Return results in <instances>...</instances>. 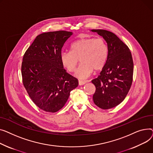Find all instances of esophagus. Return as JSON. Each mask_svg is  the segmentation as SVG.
<instances>
[{"mask_svg": "<svg viewBox=\"0 0 153 153\" xmlns=\"http://www.w3.org/2000/svg\"><path fill=\"white\" fill-rule=\"evenodd\" d=\"M86 83V81L78 79V84H79V85H85Z\"/></svg>", "mask_w": 153, "mask_h": 153, "instance_id": "obj_1", "label": "esophagus"}]
</instances>
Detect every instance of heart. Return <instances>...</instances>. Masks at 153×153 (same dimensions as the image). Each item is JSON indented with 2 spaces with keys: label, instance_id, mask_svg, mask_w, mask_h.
<instances>
[{
  "label": "heart",
  "instance_id": "obj_1",
  "mask_svg": "<svg viewBox=\"0 0 153 153\" xmlns=\"http://www.w3.org/2000/svg\"><path fill=\"white\" fill-rule=\"evenodd\" d=\"M70 51L60 53V62L67 71L73 72L79 59L81 63L76 70L75 76L79 78L88 77L93 70L94 71L102 70L108 56L106 42L102 38L79 39L70 45Z\"/></svg>",
  "mask_w": 153,
  "mask_h": 153
}]
</instances>
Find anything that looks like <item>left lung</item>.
Returning <instances> with one entry per match:
<instances>
[{"label": "left lung", "instance_id": "obj_1", "mask_svg": "<svg viewBox=\"0 0 153 153\" xmlns=\"http://www.w3.org/2000/svg\"><path fill=\"white\" fill-rule=\"evenodd\" d=\"M107 42L108 56L97 78L91 82L96 87L93 99L102 109H111L127 96L133 82V62L128 47L117 36L104 30H92Z\"/></svg>", "mask_w": 153, "mask_h": 153}]
</instances>
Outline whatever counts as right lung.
<instances>
[{"label": "right lung", "mask_w": 153, "mask_h": 153, "mask_svg": "<svg viewBox=\"0 0 153 153\" xmlns=\"http://www.w3.org/2000/svg\"><path fill=\"white\" fill-rule=\"evenodd\" d=\"M71 34L67 31L42 33L23 56V86L33 102L45 112L61 109L78 85L77 78L67 72L60 60L62 48Z\"/></svg>", "instance_id": "add662e5"}]
</instances>
